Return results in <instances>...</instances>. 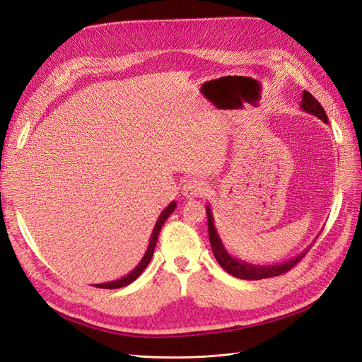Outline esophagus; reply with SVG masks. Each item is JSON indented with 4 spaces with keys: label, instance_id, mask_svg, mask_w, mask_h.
<instances>
[{
    "label": "esophagus",
    "instance_id": "obj_1",
    "mask_svg": "<svg viewBox=\"0 0 362 362\" xmlns=\"http://www.w3.org/2000/svg\"><path fill=\"white\" fill-rule=\"evenodd\" d=\"M208 192V184L204 180H197V178H190L189 181H185L182 193L187 197H202Z\"/></svg>",
    "mask_w": 362,
    "mask_h": 362
}]
</instances>
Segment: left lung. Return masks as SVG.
Masks as SVG:
<instances>
[{"label":"left lung","instance_id":"obj_1","mask_svg":"<svg viewBox=\"0 0 362 362\" xmlns=\"http://www.w3.org/2000/svg\"><path fill=\"white\" fill-rule=\"evenodd\" d=\"M301 107L310 114H313L316 117H319L320 119H323L325 122H328V117L325 109L322 107V105L316 100V98L311 95L308 91L303 93V103ZM206 214H208V233H209V243H211V248H213V253L217 259V262L220 264V267L229 272L230 276L236 277V279H244V280H262V279H269V277H276V276H281V274H286L288 271H291L293 267L298 265L305 253L300 255L298 257L286 262V264H280V265H271V267H256V265H250L245 264V262H241L238 259H233L228 255V252L224 250V247L218 238L217 230L214 228V221H213V214H211L209 206H206Z\"/></svg>","mask_w":362,"mask_h":362}]
</instances>
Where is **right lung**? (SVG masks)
I'll list each match as a JSON object with an SVG mask.
<instances>
[{
  "label": "right lung",
  "instance_id": "1",
  "mask_svg": "<svg viewBox=\"0 0 362 362\" xmlns=\"http://www.w3.org/2000/svg\"><path fill=\"white\" fill-rule=\"evenodd\" d=\"M177 208V204L172 202L163 213H161V216L158 217L157 223H156V228L153 230V235H151V241H149V245H148V250L144 256V259L141 260V264L136 267L129 276L122 277L119 280H115V281H110V283H103V284H95V288H100V289H118V288H124V286L130 284L132 281H134L136 279H138L141 274L144 272V269L146 268V265L149 264V260H151L153 257V253H154V248H156V244H157V240H158V233H160V229L161 226H163V223L166 221V218L173 213V209Z\"/></svg>",
  "mask_w": 362,
  "mask_h": 362
}]
</instances>
